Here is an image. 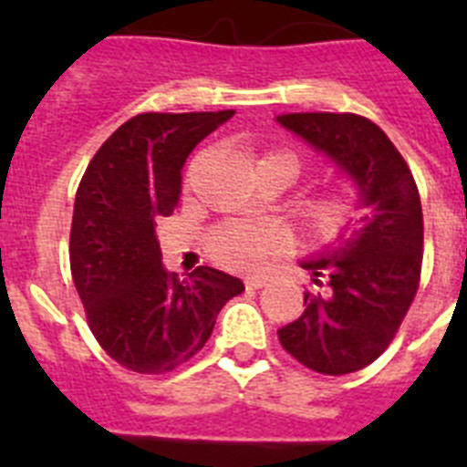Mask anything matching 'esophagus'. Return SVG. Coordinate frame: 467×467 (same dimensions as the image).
Listing matches in <instances>:
<instances>
[{
  "label": "esophagus",
  "instance_id": "1",
  "mask_svg": "<svg viewBox=\"0 0 467 467\" xmlns=\"http://www.w3.org/2000/svg\"><path fill=\"white\" fill-rule=\"evenodd\" d=\"M264 285H266V278H264V275H250V278H245L247 290H259Z\"/></svg>",
  "mask_w": 467,
  "mask_h": 467
}]
</instances>
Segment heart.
I'll return each instance as SVG.
<instances>
[{
	"label": "heart",
	"mask_w": 467,
	"mask_h": 467,
	"mask_svg": "<svg viewBox=\"0 0 467 467\" xmlns=\"http://www.w3.org/2000/svg\"><path fill=\"white\" fill-rule=\"evenodd\" d=\"M275 166L295 182L301 175V159L295 151L271 150L254 163ZM253 168V171H254ZM360 220V198L350 189H325L306 196L296 205V222L311 241L332 245L348 236ZM287 245V236L275 226L229 222L208 236V253L217 264L234 271H253Z\"/></svg>",
	"instance_id": "obj_1"
}]
</instances>
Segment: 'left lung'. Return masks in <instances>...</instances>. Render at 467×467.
Segmentation results:
<instances>
[{"label": "left lung", "mask_w": 467, "mask_h": 467, "mask_svg": "<svg viewBox=\"0 0 467 467\" xmlns=\"http://www.w3.org/2000/svg\"><path fill=\"white\" fill-rule=\"evenodd\" d=\"M280 126L350 175L369 210L365 226L301 266L323 292H304V313L278 329L283 348L329 377L372 365L410 311L423 262V213L407 161L377 123L358 114H283Z\"/></svg>", "instance_id": "1"}]
</instances>
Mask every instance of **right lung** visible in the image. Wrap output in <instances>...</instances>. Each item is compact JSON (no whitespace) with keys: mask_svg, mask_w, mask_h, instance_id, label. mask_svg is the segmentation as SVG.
<instances>
[{"mask_svg":"<svg viewBox=\"0 0 467 467\" xmlns=\"http://www.w3.org/2000/svg\"><path fill=\"white\" fill-rule=\"evenodd\" d=\"M234 114H138L105 140L81 177L69 231L74 287L98 344L130 372L166 374L196 356L222 306L245 290L210 266L184 280L168 274L154 231L180 201L187 156Z\"/></svg>","mask_w":467,"mask_h":467,"instance_id":"add662e5","label":"right lung"}]
</instances>
